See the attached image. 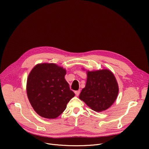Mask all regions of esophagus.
<instances>
[{
	"label": "esophagus",
	"instance_id": "34e87169",
	"mask_svg": "<svg viewBox=\"0 0 149 149\" xmlns=\"http://www.w3.org/2000/svg\"><path fill=\"white\" fill-rule=\"evenodd\" d=\"M74 93H75V95H76L77 96H78V95H79V93H80V90L75 91Z\"/></svg>",
	"mask_w": 149,
	"mask_h": 149
}]
</instances>
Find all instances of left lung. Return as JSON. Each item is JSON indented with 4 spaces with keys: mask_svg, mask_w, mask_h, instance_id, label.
I'll list each match as a JSON object with an SVG mask.
<instances>
[{
    "mask_svg": "<svg viewBox=\"0 0 149 149\" xmlns=\"http://www.w3.org/2000/svg\"><path fill=\"white\" fill-rule=\"evenodd\" d=\"M118 93V84L113 74L108 70H102L88 71L86 87L79 97L92 110L100 112L110 107Z\"/></svg>",
    "mask_w": 149,
    "mask_h": 149,
    "instance_id": "8db88e82",
    "label": "left lung"
}]
</instances>
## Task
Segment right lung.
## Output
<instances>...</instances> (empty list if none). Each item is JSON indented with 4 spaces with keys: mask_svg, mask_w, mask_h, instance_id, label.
Returning a JSON list of instances; mask_svg holds the SVG:
<instances>
[{
    "mask_svg": "<svg viewBox=\"0 0 149 149\" xmlns=\"http://www.w3.org/2000/svg\"><path fill=\"white\" fill-rule=\"evenodd\" d=\"M65 70L55 63H40L30 72L27 80V95L34 110L40 116L55 118L74 97L64 76Z\"/></svg>",
    "mask_w": 149,
    "mask_h": 149,
    "instance_id": "add662e5",
    "label": "right lung"
}]
</instances>
